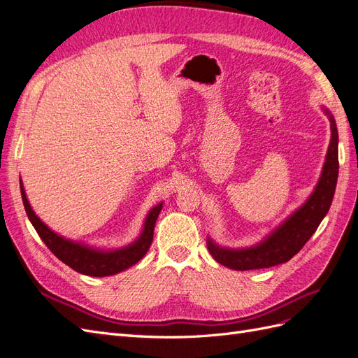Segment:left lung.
<instances>
[{
    "mask_svg": "<svg viewBox=\"0 0 358 358\" xmlns=\"http://www.w3.org/2000/svg\"><path fill=\"white\" fill-rule=\"evenodd\" d=\"M322 110L330 119L331 138L321 176L309 199L254 246L239 249L224 248L208 237L206 243L215 262L233 270H242V272L282 264L294 257L317 231L318 225L330 209L339 175L338 128L330 110L326 107H322Z\"/></svg>",
    "mask_w": 358,
    "mask_h": 358,
    "instance_id": "1",
    "label": "left lung"
}]
</instances>
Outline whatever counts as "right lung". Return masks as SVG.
I'll return each instance as SVG.
<instances>
[{
	"mask_svg": "<svg viewBox=\"0 0 358 358\" xmlns=\"http://www.w3.org/2000/svg\"><path fill=\"white\" fill-rule=\"evenodd\" d=\"M20 194H22V201L31 221L41 241L46 243L50 251L55 254L64 264H67L76 272L88 276L103 278L116 275L124 272L128 267L134 266L140 262L148 252V249L154 239V229L158 215L162 209V201L158 203L155 208L150 209L145 218V224L140 236L137 239L124 248L119 249H101L85 245L82 242H74L71 239H66L64 236H59L43 222L36 212L32 210L31 204L27 199V192L24 189V183L20 180Z\"/></svg>",
	"mask_w": 358,
	"mask_h": 358,
	"instance_id": "right-lung-1",
	"label": "right lung"
}]
</instances>
